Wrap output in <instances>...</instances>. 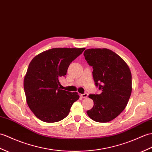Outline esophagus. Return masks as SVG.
I'll list each match as a JSON object with an SVG mask.
<instances>
[{
    "label": "esophagus",
    "mask_w": 152,
    "mask_h": 152,
    "mask_svg": "<svg viewBox=\"0 0 152 152\" xmlns=\"http://www.w3.org/2000/svg\"><path fill=\"white\" fill-rule=\"evenodd\" d=\"M81 96H82V98H87V97L88 96V94H87V93H83V94H81Z\"/></svg>",
    "instance_id": "1"
}]
</instances>
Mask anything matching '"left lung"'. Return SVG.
<instances>
[{
    "label": "left lung",
    "mask_w": 152,
    "mask_h": 152,
    "mask_svg": "<svg viewBox=\"0 0 152 152\" xmlns=\"http://www.w3.org/2000/svg\"><path fill=\"white\" fill-rule=\"evenodd\" d=\"M83 55L93 66L95 86L102 91L99 94H89L94 105L87 113L96 122H109L124 111L129 101L132 90L131 71L124 60L109 49H87Z\"/></svg>",
    "instance_id": "obj_1"
}]
</instances>
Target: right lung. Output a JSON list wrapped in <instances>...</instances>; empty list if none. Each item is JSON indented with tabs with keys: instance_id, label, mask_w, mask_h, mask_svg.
Returning a JSON list of instances; mask_svg holds the SVG:
<instances>
[{
	"instance_id": "1",
	"label": "right lung",
	"mask_w": 152,
	"mask_h": 152,
	"mask_svg": "<svg viewBox=\"0 0 152 152\" xmlns=\"http://www.w3.org/2000/svg\"><path fill=\"white\" fill-rule=\"evenodd\" d=\"M85 48H55L43 52L30 63L24 79L26 102L41 121L56 122L65 118L79 99L76 92L60 89L59 80Z\"/></svg>"
}]
</instances>
